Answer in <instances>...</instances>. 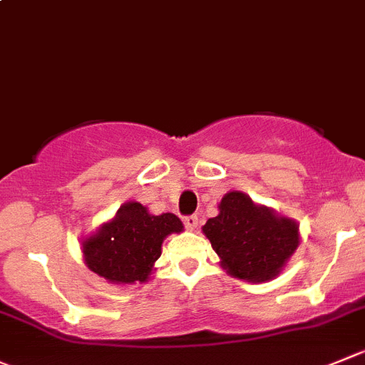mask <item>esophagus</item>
<instances>
[{"label": "esophagus", "instance_id": "esophagus-1", "mask_svg": "<svg viewBox=\"0 0 365 365\" xmlns=\"http://www.w3.org/2000/svg\"><path fill=\"white\" fill-rule=\"evenodd\" d=\"M182 222H185L186 229L193 231V229L197 227V224H199V217H197V215H188V217L182 218Z\"/></svg>", "mask_w": 365, "mask_h": 365}]
</instances>
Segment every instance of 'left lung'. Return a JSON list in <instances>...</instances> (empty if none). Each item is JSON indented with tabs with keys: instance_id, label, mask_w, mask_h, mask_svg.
Wrapping results in <instances>:
<instances>
[{
	"instance_id": "1",
	"label": "left lung",
	"mask_w": 365,
	"mask_h": 365,
	"mask_svg": "<svg viewBox=\"0 0 365 365\" xmlns=\"http://www.w3.org/2000/svg\"><path fill=\"white\" fill-rule=\"evenodd\" d=\"M218 210L220 213L206 222L202 232L220 256L222 267L247 281L277 276L299 245L296 222L256 206L240 192L224 195Z\"/></svg>"
}]
</instances>
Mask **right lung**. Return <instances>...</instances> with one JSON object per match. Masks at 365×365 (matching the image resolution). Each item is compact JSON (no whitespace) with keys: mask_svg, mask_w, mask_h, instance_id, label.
Segmentation results:
<instances>
[{"mask_svg":"<svg viewBox=\"0 0 365 365\" xmlns=\"http://www.w3.org/2000/svg\"><path fill=\"white\" fill-rule=\"evenodd\" d=\"M180 231L182 222L175 215L155 217L140 202H128L118 210L114 220L84 242L86 263L110 283L147 281L154 262L161 256L163 240L170 232Z\"/></svg>","mask_w":365,"mask_h":365,"instance_id":"obj_1","label":"right lung"}]
</instances>
